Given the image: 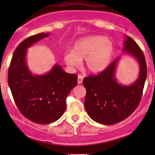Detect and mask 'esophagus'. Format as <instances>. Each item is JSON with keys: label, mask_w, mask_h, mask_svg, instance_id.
Returning <instances> with one entry per match:
<instances>
[{"label": "esophagus", "mask_w": 155, "mask_h": 155, "mask_svg": "<svg viewBox=\"0 0 155 155\" xmlns=\"http://www.w3.org/2000/svg\"><path fill=\"white\" fill-rule=\"evenodd\" d=\"M83 76L79 74L78 75V84H82V81H83Z\"/></svg>", "instance_id": "esophagus-1"}]
</instances>
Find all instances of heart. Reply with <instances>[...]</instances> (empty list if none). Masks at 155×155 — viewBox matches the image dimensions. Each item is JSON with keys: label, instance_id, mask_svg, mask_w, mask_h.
Masks as SVG:
<instances>
[{"label": "heart", "instance_id": "heart-1", "mask_svg": "<svg viewBox=\"0 0 155 155\" xmlns=\"http://www.w3.org/2000/svg\"><path fill=\"white\" fill-rule=\"evenodd\" d=\"M114 46L109 39L103 36H88L76 40L71 51L64 54V61L72 68H77L85 59L89 72L99 73L105 70L113 55Z\"/></svg>", "mask_w": 155, "mask_h": 155}]
</instances>
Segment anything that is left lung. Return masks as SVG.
Wrapping results in <instances>:
<instances>
[{
    "mask_svg": "<svg viewBox=\"0 0 155 155\" xmlns=\"http://www.w3.org/2000/svg\"><path fill=\"white\" fill-rule=\"evenodd\" d=\"M123 51L137 59L140 65L139 78L130 85H123L115 79V68L120 58L97 75L84 78L86 88L85 107L91 119L112 125L126 119L138 107L147 77V66L143 51L131 37L127 36Z\"/></svg>",
    "mask_w": 155,
    "mask_h": 155,
    "instance_id": "1",
    "label": "left lung"
}]
</instances>
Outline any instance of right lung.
I'll return each mask as SVG.
<instances>
[{
	"label": "right lung",
	"instance_id": "right-lung-1",
	"mask_svg": "<svg viewBox=\"0 0 155 155\" xmlns=\"http://www.w3.org/2000/svg\"><path fill=\"white\" fill-rule=\"evenodd\" d=\"M48 33L35 34L15 48L8 70V85L18 110L34 123L46 124L57 121L66 109V99L77 85V74L64 71L55 64L48 73L33 75L25 61L28 48Z\"/></svg>",
	"mask_w": 155,
	"mask_h": 155
}]
</instances>
